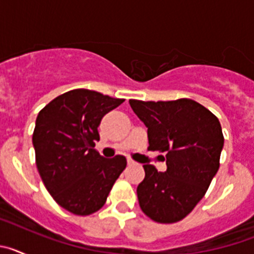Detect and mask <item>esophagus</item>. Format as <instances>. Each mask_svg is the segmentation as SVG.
Instances as JSON below:
<instances>
[{"mask_svg":"<svg viewBox=\"0 0 254 254\" xmlns=\"http://www.w3.org/2000/svg\"><path fill=\"white\" fill-rule=\"evenodd\" d=\"M127 164H128V167H132V165H136V163H134L132 159H127Z\"/></svg>","mask_w":254,"mask_h":254,"instance_id":"34e87169","label":"esophagus"}]
</instances>
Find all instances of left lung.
Listing matches in <instances>:
<instances>
[{
    "label": "left lung",
    "mask_w": 254,
    "mask_h": 254,
    "mask_svg": "<svg viewBox=\"0 0 254 254\" xmlns=\"http://www.w3.org/2000/svg\"><path fill=\"white\" fill-rule=\"evenodd\" d=\"M129 105L147 127V150L165 152L167 158L165 173L143 165L145 178L137 187L141 210L155 223H178L202 199L219 170L221 126L207 108L187 98L131 99Z\"/></svg>",
    "instance_id": "left-lung-1"
}]
</instances>
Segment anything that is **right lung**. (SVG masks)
Listing matches in <instances>:
<instances>
[{
  "mask_svg": "<svg viewBox=\"0 0 254 254\" xmlns=\"http://www.w3.org/2000/svg\"><path fill=\"white\" fill-rule=\"evenodd\" d=\"M125 99L87 89L57 96L39 112L33 132L35 164L47 190L64 210L87 216L104 206L127 160L94 149L102 118Z\"/></svg>",
  "mask_w": 254,
  "mask_h": 254,
  "instance_id": "1",
  "label": "right lung"
}]
</instances>
